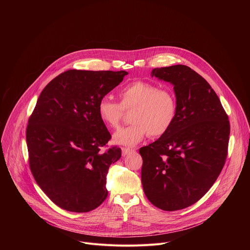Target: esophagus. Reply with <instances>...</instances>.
<instances>
[{
    "label": "esophagus",
    "instance_id": "34e87169",
    "mask_svg": "<svg viewBox=\"0 0 250 250\" xmlns=\"http://www.w3.org/2000/svg\"><path fill=\"white\" fill-rule=\"evenodd\" d=\"M134 152V149H130V148H126V147H123L122 148V153H123V156H126L127 154H130Z\"/></svg>",
    "mask_w": 250,
    "mask_h": 250
}]
</instances>
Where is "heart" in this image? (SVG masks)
<instances>
[{"label": "heart", "mask_w": 250, "mask_h": 250, "mask_svg": "<svg viewBox=\"0 0 250 250\" xmlns=\"http://www.w3.org/2000/svg\"><path fill=\"white\" fill-rule=\"evenodd\" d=\"M121 104L109 97L102 98L97 106L100 120L109 127H117L124 110H133L131 125L120 128L113 135L116 145L133 146L146 136H161L173 125L177 117V100L170 90L157 85L134 81L120 91Z\"/></svg>", "instance_id": "1"}]
</instances>
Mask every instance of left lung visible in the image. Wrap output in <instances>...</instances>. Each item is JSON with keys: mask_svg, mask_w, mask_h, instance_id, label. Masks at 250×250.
<instances>
[{"mask_svg": "<svg viewBox=\"0 0 250 250\" xmlns=\"http://www.w3.org/2000/svg\"><path fill=\"white\" fill-rule=\"evenodd\" d=\"M151 77L173 85L177 117L171 128L139 149L141 183L163 210L198 202L216 182L228 155L229 121L209 84L185 65L154 68Z\"/></svg>", "mask_w": 250, "mask_h": 250, "instance_id": "obj_1", "label": "left lung"}]
</instances>
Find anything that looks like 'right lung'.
I'll return each mask as SVG.
<instances>
[{
  "instance_id": "right-lung-1",
  "label": "right lung",
  "mask_w": 250,
  "mask_h": 250,
  "mask_svg": "<svg viewBox=\"0 0 250 250\" xmlns=\"http://www.w3.org/2000/svg\"><path fill=\"white\" fill-rule=\"evenodd\" d=\"M127 74L68 70L38 99L26 128L29 166L41 189L63 209L90 211L108 196L106 174L122 150L100 151L111 134L97 106Z\"/></svg>"
}]
</instances>
